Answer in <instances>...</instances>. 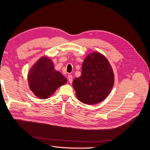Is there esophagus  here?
I'll list each match as a JSON object with an SVG mask.
<instances>
[{
    "label": "esophagus",
    "mask_w": 150,
    "mask_h": 150,
    "mask_svg": "<svg viewBox=\"0 0 150 150\" xmlns=\"http://www.w3.org/2000/svg\"><path fill=\"white\" fill-rule=\"evenodd\" d=\"M72 75H69L68 76V81H69V82L70 83H72Z\"/></svg>",
    "instance_id": "1"
}]
</instances>
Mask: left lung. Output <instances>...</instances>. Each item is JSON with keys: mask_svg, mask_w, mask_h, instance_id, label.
<instances>
[{"mask_svg": "<svg viewBox=\"0 0 150 150\" xmlns=\"http://www.w3.org/2000/svg\"><path fill=\"white\" fill-rule=\"evenodd\" d=\"M115 77L107 59L98 52L90 54L84 60L81 76L72 82L76 96L84 104L103 101L110 93Z\"/></svg>", "mask_w": 150, "mask_h": 150, "instance_id": "left-lung-1", "label": "left lung"}]
</instances>
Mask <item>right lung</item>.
Listing matches in <instances>:
<instances>
[{
  "mask_svg": "<svg viewBox=\"0 0 150 150\" xmlns=\"http://www.w3.org/2000/svg\"><path fill=\"white\" fill-rule=\"evenodd\" d=\"M30 90L36 96L47 99L59 86L67 83L60 72L54 69V64L47 57H43L32 67L28 74Z\"/></svg>",
  "mask_w": 150,
  "mask_h": 150,
  "instance_id": "1",
  "label": "right lung"
}]
</instances>
